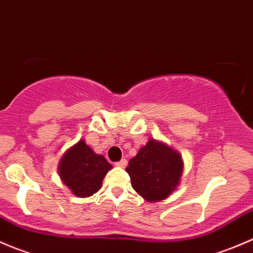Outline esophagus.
I'll list each match as a JSON object with an SVG mask.
<instances>
[{
	"label": "esophagus",
	"mask_w": 253,
	"mask_h": 253,
	"mask_svg": "<svg viewBox=\"0 0 253 253\" xmlns=\"http://www.w3.org/2000/svg\"><path fill=\"white\" fill-rule=\"evenodd\" d=\"M116 166L121 167V168H126V158H123V160H121L119 162H117Z\"/></svg>",
	"instance_id": "1"
}]
</instances>
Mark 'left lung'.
<instances>
[{
	"instance_id": "1",
	"label": "left lung",
	"mask_w": 253,
	"mask_h": 253,
	"mask_svg": "<svg viewBox=\"0 0 253 253\" xmlns=\"http://www.w3.org/2000/svg\"><path fill=\"white\" fill-rule=\"evenodd\" d=\"M126 170L131 186L147 202H158L170 196L180 184L184 162L173 147L158 140L150 139Z\"/></svg>"
}]
</instances>
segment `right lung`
<instances>
[{"label": "right lung", "mask_w": 253, "mask_h": 253, "mask_svg": "<svg viewBox=\"0 0 253 253\" xmlns=\"http://www.w3.org/2000/svg\"><path fill=\"white\" fill-rule=\"evenodd\" d=\"M112 168L102 155L93 152L82 139L63 153L58 163V174L73 195L88 197L102 187L103 178Z\"/></svg>", "instance_id": "obj_1"}]
</instances>
